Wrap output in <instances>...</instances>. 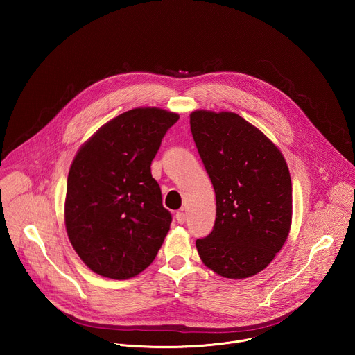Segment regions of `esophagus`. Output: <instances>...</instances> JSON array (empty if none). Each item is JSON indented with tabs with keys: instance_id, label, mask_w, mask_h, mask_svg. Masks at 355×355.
Here are the masks:
<instances>
[{
	"instance_id": "34e87169",
	"label": "esophagus",
	"mask_w": 355,
	"mask_h": 355,
	"mask_svg": "<svg viewBox=\"0 0 355 355\" xmlns=\"http://www.w3.org/2000/svg\"><path fill=\"white\" fill-rule=\"evenodd\" d=\"M175 219H177V222L180 223V225H182V223H185V214L182 212V211H180V212H177L175 214Z\"/></svg>"
}]
</instances>
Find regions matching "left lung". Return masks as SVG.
Listing matches in <instances>:
<instances>
[{
    "mask_svg": "<svg viewBox=\"0 0 355 355\" xmlns=\"http://www.w3.org/2000/svg\"><path fill=\"white\" fill-rule=\"evenodd\" d=\"M191 133L216 195L212 232L196 240L200 260L225 278L263 271L292 219V182L275 144L233 112L195 111Z\"/></svg>",
    "mask_w": 355,
    "mask_h": 355,
    "instance_id": "1",
    "label": "left lung"
}]
</instances>
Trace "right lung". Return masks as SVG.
<instances>
[{"instance_id": "obj_1", "label": "right lung", "mask_w": 355, "mask_h": 355, "mask_svg": "<svg viewBox=\"0 0 355 355\" xmlns=\"http://www.w3.org/2000/svg\"><path fill=\"white\" fill-rule=\"evenodd\" d=\"M178 118L159 108L130 110L78 150L67 178L66 229L94 272L128 279L156 259L173 216L150 166Z\"/></svg>"}]
</instances>
